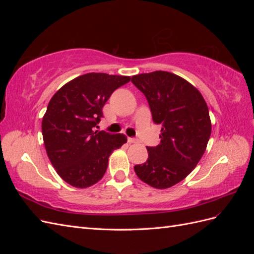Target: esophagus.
Returning <instances> with one entry per match:
<instances>
[{
	"label": "esophagus",
	"instance_id": "obj_1",
	"mask_svg": "<svg viewBox=\"0 0 254 254\" xmlns=\"http://www.w3.org/2000/svg\"><path fill=\"white\" fill-rule=\"evenodd\" d=\"M128 143H137V140L134 139V137H128Z\"/></svg>",
	"mask_w": 254,
	"mask_h": 254
}]
</instances>
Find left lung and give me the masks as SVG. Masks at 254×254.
<instances>
[{"label": "left lung", "instance_id": "left-lung-1", "mask_svg": "<svg viewBox=\"0 0 254 254\" xmlns=\"http://www.w3.org/2000/svg\"><path fill=\"white\" fill-rule=\"evenodd\" d=\"M143 92L155 124L161 125V142L146 147L148 158L134 166L148 186L164 190L182 181L200 161L211 135L207 105L193 84L180 76L155 71L132 76Z\"/></svg>", "mask_w": 254, "mask_h": 254}]
</instances>
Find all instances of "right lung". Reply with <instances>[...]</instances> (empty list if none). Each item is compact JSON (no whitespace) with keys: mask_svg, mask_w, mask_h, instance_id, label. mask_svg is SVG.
Returning a JSON list of instances; mask_svg holds the SVG:
<instances>
[{"mask_svg":"<svg viewBox=\"0 0 254 254\" xmlns=\"http://www.w3.org/2000/svg\"><path fill=\"white\" fill-rule=\"evenodd\" d=\"M130 76L88 73L66 82L53 95L42 119L48 157L70 186L86 189L101 180L113 150L127 142L123 133L94 131L103 107Z\"/></svg>","mask_w":254,"mask_h":254,"instance_id":"right-lung-1","label":"right lung"}]
</instances>
